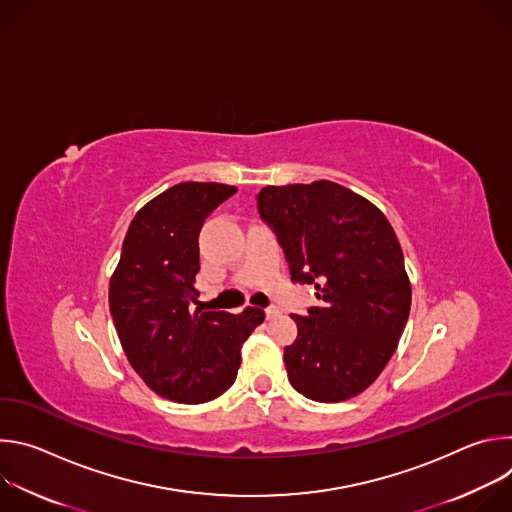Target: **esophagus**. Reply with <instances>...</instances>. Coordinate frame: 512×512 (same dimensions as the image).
I'll return each mask as SVG.
<instances>
[{"label":"esophagus","instance_id":"obj_1","mask_svg":"<svg viewBox=\"0 0 512 512\" xmlns=\"http://www.w3.org/2000/svg\"><path fill=\"white\" fill-rule=\"evenodd\" d=\"M265 316H267V320H271V318L279 316V308H275V306H269V308L265 310Z\"/></svg>","mask_w":512,"mask_h":512}]
</instances>
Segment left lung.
<instances>
[{
  "label": "left lung",
  "mask_w": 512,
  "mask_h": 512,
  "mask_svg": "<svg viewBox=\"0 0 512 512\" xmlns=\"http://www.w3.org/2000/svg\"><path fill=\"white\" fill-rule=\"evenodd\" d=\"M261 221L273 229L291 281L312 283L322 306L291 314L287 379L318 403H340L375 383L409 318L411 285L385 214L352 190L320 180L265 186Z\"/></svg>",
  "instance_id": "1"
}]
</instances>
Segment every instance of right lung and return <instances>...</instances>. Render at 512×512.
Instances as JSON below:
<instances>
[{"mask_svg":"<svg viewBox=\"0 0 512 512\" xmlns=\"http://www.w3.org/2000/svg\"><path fill=\"white\" fill-rule=\"evenodd\" d=\"M237 192L216 182H182L145 204L131 221L109 283V308L135 373L176 403H206L237 379L241 346L265 320L204 312L194 277L198 235L208 214Z\"/></svg>","mask_w":512,"mask_h":512,"instance_id":"obj_1","label":"right lung"}]
</instances>
